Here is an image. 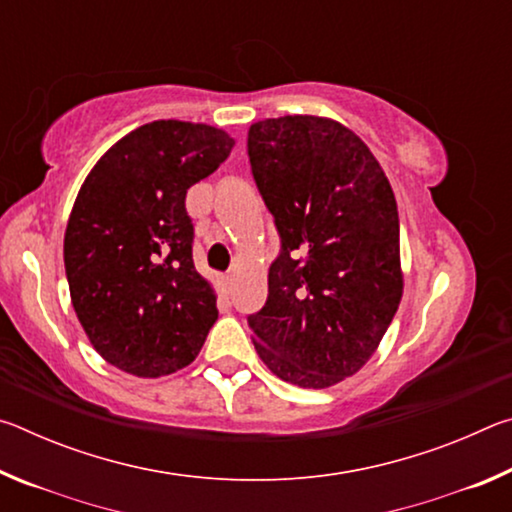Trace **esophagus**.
Returning a JSON list of instances; mask_svg holds the SVG:
<instances>
[{
	"label": "esophagus",
	"mask_w": 512,
	"mask_h": 512,
	"mask_svg": "<svg viewBox=\"0 0 512 512\" xmlns=\"http://www.w3.org/2000/svg\"><path fill=\"white\" fill-rule=\"evenodd\" d=\"M232 284H235V280H232V275H223V277H221V289H223V293H230V291H232Z\"/></svg>",
	"instance_id": "34e87169"
}]
</instances>
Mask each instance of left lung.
<instances>
[{"instance_id": "8db88e82", "label": "left lung", "mask_w": 512, "mask_h": 512, "mask_svg": "<svg viewBox=\"0 0 512 512\" xmlns=\"http://www.w3.org/2000/svg\"><path fill=\"white\" fill-rule=\"evenodd\" d=\"M248 158L282 241L266 305L248 316L255 350L282 381L334 386L366 366L402 300L391 183L361 137L327 117L257 121Z\"/></svg>"}]
</instances>
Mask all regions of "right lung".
Returning a JSON list of instances; mask_svg holds the SVG:
<instances>
[{"mask_svg":"<svg viewBox=\"0 0 512 512\" xmlns=\"http://www.w3.org/2000/svg\"><path fill=\"white\" fill-rule=\"evenodd\" d=\"M232 146L221 128L151 121L112 144L81 185L65 273L76 316L110 366L153 379L201 352L219 309L194 266L185 196Z\"/></svg>","mask_w":512,"mask_h":512,"instance_id":"1","label":"right lung"}]
</instances>
